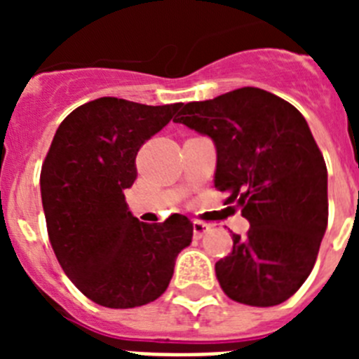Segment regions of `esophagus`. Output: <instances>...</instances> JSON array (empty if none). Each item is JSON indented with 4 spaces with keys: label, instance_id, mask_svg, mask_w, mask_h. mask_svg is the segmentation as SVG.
Here are the masks:
<instances>
[{
    "label": "esophagus",
    "instance_id": "obj_1",
    "mask_svg": "<svg viewBox=\"0 0 359 359\" xmlns=\"http://www.w3.org/2000/svg\"><path fill=\"white\" fill-rule=\"evenodd\" d=\"M192 228H194V237L196 239H201L208 230H210V224L203 223V221H194L192 223Z\"/></svg>",
    "mask_w": 359,
    "mask_h": 359
}]
</instances>
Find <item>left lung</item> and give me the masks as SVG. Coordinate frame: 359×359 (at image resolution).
Instances as JSON below:
<instances>
[{
  "label": "left lung",
  "mask_w": 359,
  "mask_h": 359,
  "mask_svg": "<svg viewBox=\"0 0 359 359\" xmlns=\"http://www.w3.org/2000/svg\"><path fill=\"white\" fill-rule=\"evenodd\" d=\"M177 123L212 138L214 185L250 221L215 262L224 293L255 307L286 302L315 266L327 228V167L300 111L259 88L185 104Z\"/></svg>",
  "instance_id": "1"
}]
</instances>
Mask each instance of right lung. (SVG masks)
Here are the masks:
<instances>
[{
	"mask_svg": "<svg viewBox=\"0 0 359 359\" xmlns=\"http://www.w3.org/2000/svg\"><path fill=\"white\" fill-rule=\"evenodd\" d=\"M180 107L102 97L72 111L53 136L41 169L50 243L69 280L98 306L129 309L156 300L192 243L185 215L142 223L123 194L138 176L140 147Z\"/></svg>",
	"mask_w": 359,
	"mask_h": 359,
	"instance_id": "add662e5",
	"label": "right lung"
}]
</instances>
